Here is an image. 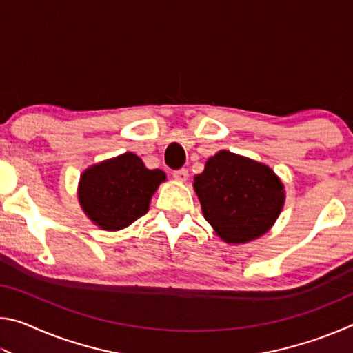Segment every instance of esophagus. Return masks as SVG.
Masks as SVG:
<instances>
[{"label":"esophagus","instance_id":"1","mask_svg":"<svg viewBox=\"0 0 353 353\" xmlns=\"http://www.w3.org/2000/svg\"><path fill=\"white\" fill-rule=\"evenodd\" d=\"M172 177H174L176 181H179V182H187V179H188V171L185 170V168L176 170V171H172Z\"/></svg>","mask_w":353,"mask_h":353}]
</instances>
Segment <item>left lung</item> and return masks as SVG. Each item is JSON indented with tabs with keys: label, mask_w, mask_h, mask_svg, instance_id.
Segmentation results:
<instances>
[{
	"label": "left lung",
	"mask_w": 353,
	"mask_h": 353,
	"mask_svg": "<svg viewBox=\"0 0 353 353\" xmlns=\"http://www.w3.org/2000/svg\"><path fill=\"white\" fill-rule=\"evenodd\" d=\"M193 187L204 218L230 244L266 234L285 202L283 183L270 166L230 151L208 159Z\"/></svg>",
	"instance_id": "1"
}]
</instances>
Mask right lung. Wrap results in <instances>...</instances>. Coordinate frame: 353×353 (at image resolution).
Segmentation results:
<instances>
[{
  "label": "right lung",
  "instance_id": "right-lung-1",
  "mask_svg": "<svg viewBox=\"0 0 353 353\" xmlns=\"http://www.w3.org/2000/svg\"><path fill=\"white\" fill-rule=\"evenodd\" d=\"M166 179L148 170L139 155L126 152L82 172L77 196L88 219L104 230H121L146 214L149 202Z\"/></svg>",
  "mask_w": 353,
  "mask_h": 353
}]
</instances>
